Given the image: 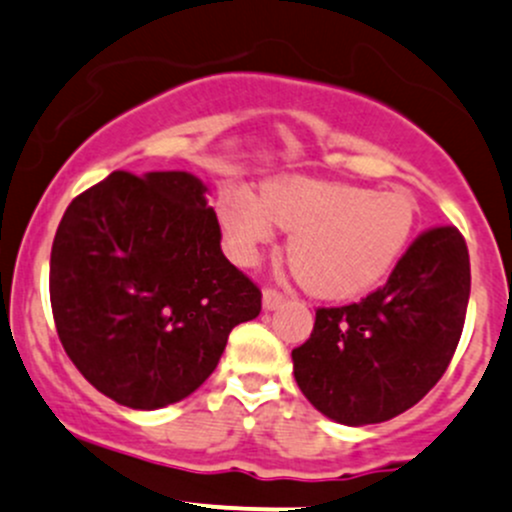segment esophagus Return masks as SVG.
<instances>
[{
	"instance_id": "34e87169",
	"label": "esophagus",
	"mask_w": 512,
	"mask_h": 512,
	"mask_svg": "<svg viewBox=\"0 0 512 512\" xmlns=\"http://www.w3.org/2000/svg\"><path fill=\"white\" fill-rule=\"evenodd\" d=\"M282 301H284V294L279 292V289L267 287L265 292H262V306H265V309H274V306H279Z\"/></svg>"
}]
</instances>
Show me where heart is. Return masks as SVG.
I'll use <instances>...</instances> for the list:
<instances>
[{"label":"heart","instance_id":"b5f03b06","mask_svg":"<svg viewBox=\"0 0 512 512\" xmlns=\"http://www.w3.org/2000/svg\"><path fill=\"white\" fill-rule=\"evenodd\" d=\"M225 245L240 265H255L274 238L292 230L287 257L316 297L343 299L378 284L410 245L417 206L402 191H378L319 179L272 181L262 198L228 186L215 201Z\"/></svg>","mask_w":512,"mask_h":512}]
</instances>
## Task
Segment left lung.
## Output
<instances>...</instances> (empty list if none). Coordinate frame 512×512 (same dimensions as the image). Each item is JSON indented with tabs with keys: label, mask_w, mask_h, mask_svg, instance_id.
<instances>
[{
	"label": "left lung",
	"mask_w": 512,
	"mask_h": 512,
	"mask_svg": "<svg viewBox=\"0 0 512 512\" xmlns=\"http://www.w3.org/2000/svg\"><path fill=\"white\" fill-rule=\"evenodd\" d=\"M471 294L464 235L437 225L417 235L387 282L346 306L316 309L292 351L306 400L341 424H378L417 405L449 368Z\"/></svg>",
	"instance_id": "obj_1"
}]
</instances>
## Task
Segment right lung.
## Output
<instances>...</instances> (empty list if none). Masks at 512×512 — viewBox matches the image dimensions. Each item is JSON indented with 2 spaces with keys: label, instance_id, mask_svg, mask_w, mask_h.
<instances>
[{
  "label": "right lung",
  "instance_id": "1",
  "mask_svg": "<svg viewBox=\"0 0 512 512\" xmlns=\"http://www.w3.org/2000/svg\"><path fill=\"white\" fill-rule=\"evenodd\" d=\"M208 188L186 171H112L75 196L51 247V309L95 390L159 410L208 380L262 292L220 250Z\"/></svg>",
  "mask_w": 512,
  "mask_h": 512
}]
</instances>
